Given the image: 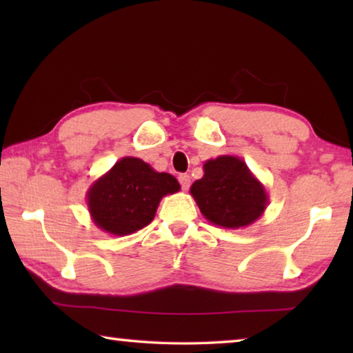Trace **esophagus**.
Here are the masks:
<instances>
[{"label":"esophagus","instance_id":"esophagus-1","mask_svg":"<svg viewBox=\"0 0 353 353\" xmlns=\"http://www.w3.org/2000/svg\"><path fill=\"white\" fill-rule=\"evenodd\" d=\"M179 182H181V187L183 191H187L190 188V176L188 174H181L179 176Z\"/></svg>","mask_w":353,"mask_h":353}]
</instances>
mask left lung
I'll return each mask as SVG.
<instances>
[{"instance_id":"1","label":"left lung","mask_w":353,"mask_h":353,"mask_svg":"<svg viewBox=\"0 0 353 353\" xmlns=\"http://www.w3.org/2000/svg\"><path fill=\"white\" fill-rule=\"evenodd\" d=\"M190 193L208 223L232 230L255 223L270 204L265 185L236 155L207 160Z\"/></svg>"}]
</instances>
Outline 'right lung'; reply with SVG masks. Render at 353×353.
Returning <instances> with one entry per match:
<instances>
[{
  "instance_id": "1",
  "label": "right lung",
  "mask_w": 353,
  "mask_h": 353,
  "mask_svg": "<svg viewBox=\"0 0 353 353\" xmlns=\"http://www.w3.org/2000/svg\"><path fill=\"white\" fill-rule=\"evenodd\" d=\"M181 190L177 179L155 171L137 157H123L87 190L94 225L105 234L126 236L146 227L166 194Z\"/></svg>"
}]
</instances>
